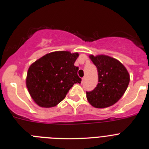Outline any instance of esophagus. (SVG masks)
<instances>
[{"label": "esophagus", "instance_id": "obj_1", "mask_svg": "<svg viewBox=\"0 0 149 149\" xmlns=\"http://www.w3.org/2000/svg\"><path fill=\"white\" fill-rule=\"evenodd\" d=\"M84 79H85V77H83L82 79H81V83H83L84 81Z\"/></svg>", "mask_w": 149, "mask_h": 149}]
</instances>
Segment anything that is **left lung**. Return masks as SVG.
Here are the masks:
<instances>
[{"instance_id": "left-lung-1", "label": "left lung", "mask_w": 149, "mask_h": 149, "mask_svg": "<svg viewBox=\"0 0 149 149\" xmlns=\"http://www.w3.org/2000/svg\"><path fill=\"white\" fill-rule=\"evenodd\" d=\"M97 68L98 84L87 92V99L95 108H106L117 102L126 92L130 76L125 67L107 55L89 56Z\"/></svg>"}]
</instances>
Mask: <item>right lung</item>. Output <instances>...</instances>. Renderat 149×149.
<instances>
[{
  "instance_id": "add662e5",
  "label": "right lung",
  "mask_w": 149,
  "mask_h": 149,
  "mask_svg": "<svg viewBox=\"0 0 149 149\" xmlns=\"http://www.w3.org/2000/svg\"><path fill=\"white\" fill-rule=\"evenodd\" d=\"M78 53L68 51L50 52L32 64L27 74L26 86L38 105L55 107L66 97L75 83H81L78 67L74 65Z\"/></svg>"
}]
</instances>
